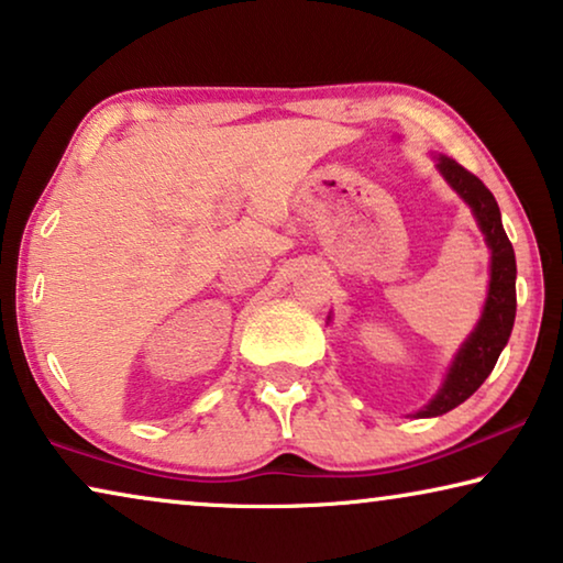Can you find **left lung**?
<instances>
[{
	"label": "left lung",
	"mask_w": 563,
	"mask_h": 563,
	"mask_svg": "<svg viewBox=\"0 0 563 563\" xmlns=\"http://www.w3.org/2000/svg\"><path fill=\"white\" fill-rule=\"evenodd\" d=\"M438 169L450 181V187L467 201L477 224H481L485 240H488V247L493 253L490 290L488 300H485L481 323L470 333L463 349L457 351L438 397L424 409H419L417 417L444 415L457 405H463L467 397H473L477 387L490 376L503 346L510 339L516 321V255L506 230H503L496 197L490 195V189L475 174H470L465 166H460L455 158L440 156Z\"/></svg>",
	"instance_id": "8db88e82"
}]
</instances>
